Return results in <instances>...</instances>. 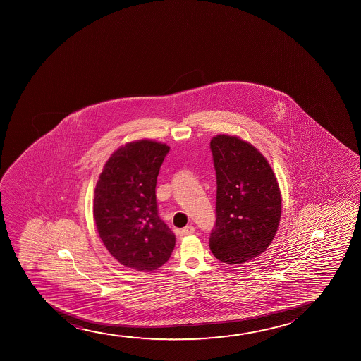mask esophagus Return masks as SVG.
<instances>
[{
    "label": "esophagus",
    "instance_id": "1",
    "mask_svg": "<svg viewBox=\"0 0 361 361\" xmlns=\"http://www.w3.org/2000/svg\"><path fill=\"white\" fill-rule=\"evenodd\" d=\"M193 233H195V227H193V226H188V227L181 229V231L178 233V235L180 239H183V238L188 237V235H191Z\"/></svg>",
    "mask_w": 361,
    "mask_h": 361
}]
</instances>
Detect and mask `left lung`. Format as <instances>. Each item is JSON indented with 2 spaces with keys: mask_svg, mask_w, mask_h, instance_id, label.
<instances>
[{
  "mask_svg": "<svg viewBox=\"0 0 361 361\" xmlns=\"http://www.w3.org/2000/svg\"><path fill=\"white\" fill-rule=\"evenodd\" d=\"M217 175V221L209 249L219 262L239 265L271 244L281 219V191L267 159L229 134L211 139Z\"/></svg>",
  "mask_w": 361,
  "mask_h": 361,
  "instance_id": "1",
  "label": "left lung"
}]
</instances>
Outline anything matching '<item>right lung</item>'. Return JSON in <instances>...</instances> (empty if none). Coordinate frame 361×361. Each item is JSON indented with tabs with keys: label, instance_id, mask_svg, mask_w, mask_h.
<instances>
[{
	"label": "right lung",
	"instance_id": "1",
	"mask_svg": "<svg viewBox=\"0 0 361 361\" xmlns=\"http://www.w3.org/2000/svg\"><path fill=\"white\" fill-rule=\"evenodd\" d=\"M168 144L139 139L121 145L104 163L94 188V223L109 254L122 265L149 272L163 267L175 235L157 209V178Z\"/></svg>",
	"mask_w": 361,
	"mask_h": 361
}]
</instances>
